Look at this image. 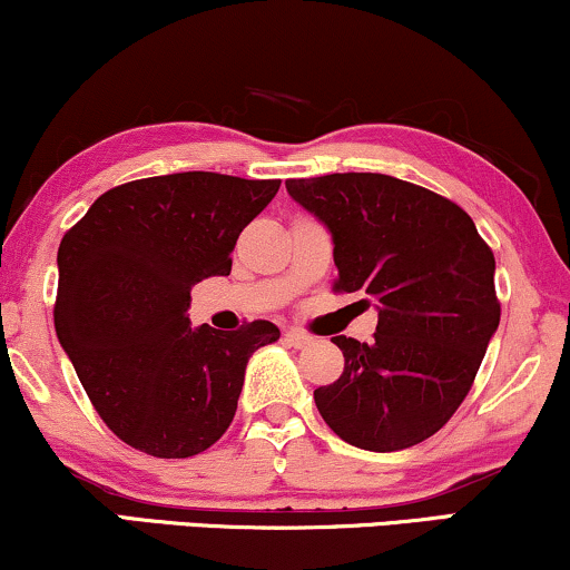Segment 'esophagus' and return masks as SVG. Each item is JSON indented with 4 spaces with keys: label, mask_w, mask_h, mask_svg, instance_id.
<instances>
[{
    "label": "esophagus",
    "mask_w": 570,
    "mask_h": 570,
    "mask_svg": "<svg viewBox=\"0 0 570 570\" xmlns=\"http://www.w3.org/2000/svg\"><path fill=\"white\" fill-rule=\"evenodd\" d=\"M285 341L291 343L293 348H306L308 343H312L314 338H312V335H308V333H304V330L293 327V330H287V333H285Z\"/></svg>",
    "instance_id": "34e87169"
}]
</instances>
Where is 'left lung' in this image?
I'll use <instances>...</instances> for the list:
<instances>
[{"mask_svg":"<svg viewBox=\"0 0 570 570\" xmlns=\"http://www.w3.org/2000/svg\"><path fill=\"white\" fill-rule=\"evenodd\" d=\"M285 187L333 235L335 291L377 308L370 343L333 338L346 364L314 391L322 420L367 452L431 439L468 396L500 327L494 253L456 203L389 174Z\"/></svg>","mask_w":570,"mask_h":570,"instance_id":"1","label":"left lung"}]
</instances>
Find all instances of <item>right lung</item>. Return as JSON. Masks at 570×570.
Returning a JSON list of instances; mask_svg holds the SVG:
<instances>
[{
	"label": "right lung",
	"instance_id": "right-lung-1",
	"mask_svg": "<svg viewBox=\"0 0 570 570\" xmlns=\"http://www.w3.org/2000/svg\"><path fill=\"white\" fill-rule=\"evenodd\" d=\"M277 179L181 171L100 195L58 250L55 330L76 375L118 439L181 460L222 439L245 364L279 338L189 325V291L232 269L237 237L277 195Z\"/></svg>",
	"mask_w": 570,
	"mask_h": 570
}]
</instances>
